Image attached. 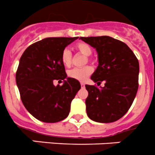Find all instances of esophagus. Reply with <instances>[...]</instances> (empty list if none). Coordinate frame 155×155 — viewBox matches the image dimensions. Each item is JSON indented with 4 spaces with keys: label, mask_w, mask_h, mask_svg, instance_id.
Segmentation results:
<instances>
[{
    "label": "esophagus",
    "mask_w": 155,
    "mask_h": 155,
    "mask_svg": "<svg viewBox=\"0 0 155 155\" xmlns=\"http://www.w3.org/2000/svg\"><path fill=\"white\" fill-rule=\"evenodd\" d=\"M81 87H84V83H83V82H81Z\"/></svg>",
    "instance_id": "34e87169"
}]
</instances>
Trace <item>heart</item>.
I'll return each instance as SVG.
<instances>
[{
  "mask_svg": "<svg viewBox=\"0 0 155 155\" xmlns=\"http://www.w3.org/2000/svg\"><path fill=\"white\" fill-rule=\"evenodd\" d=\"M75 49L84 56H90L92 53L91 48L87 44L84 42H79L75 45ZM61 62L65 67H70L71 64V53L68 49H64L61 54ZM93 73V68L91 66H86L82 68H73L68 71V75L69 78L84 81Z\"/></svg>",
  "mask_w": 155,
  "mask_h": 155,
  "instance_id": "b5f03b06",
  "label": "heart"
}]
</instances>
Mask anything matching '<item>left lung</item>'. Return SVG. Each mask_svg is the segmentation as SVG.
Listing matches in <instances>:
<instances>
[{
    "instance_id": "8db88e82",
    "label": "left lung",
    "mask_w": 155,
    "mask_h": 155,
    "mask_svg": "<svg viewBox=\"0 0 155 155\" xmlns=\"http://www.w3.org/2000/svg\"><path fill=\"white\" fill-rule=\"evenodd\" d=\"M81 39L96 49L98 66L91 79L97 85H85L88 96L85 101L89 118L100 123H110L125 114L132 104L138 88L139 63L126 44L109 36Z\"/></svg>"
}]
</instances>
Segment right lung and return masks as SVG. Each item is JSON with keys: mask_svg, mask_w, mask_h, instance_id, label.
Listing matches in <instances>:
<instances>
[{"mask_svg": "<svg viewBox=\"0 0 155 155\" xmlns=\"http://www.w3.org/2000/svg\"><path fill=\"white\" fill-rule=\"evenodd\" d=\"M78 38H45L30 45L21 57L16 83L21 101L41 121L55 123L66 118L80 90V82L68 78L61 62L62 51ZM56 80H63V85L54 86Z\"/></svg>", "mask_w": 155, "mask_h": 155, "instance_id": "right-lung-1", "label": "right lung"}]
</instances>
